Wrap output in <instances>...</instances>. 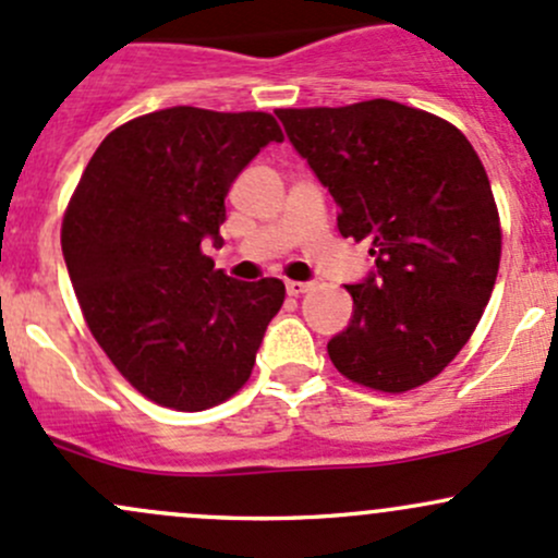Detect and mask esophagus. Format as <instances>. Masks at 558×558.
<instances>
[{
    "instance_id": "34e87169",
    "label": "esophagus",
    "mask_w": 558,
    "mask_h": 558,
    "mask_svg": "<svg viewBox=\"0 0 558 558\" xmlns=\"http://www.w3.org/2000/svg\"><path fill=\"white\" fill-rule=\"evenodd\" d=\"M310 289H313V283H302V280H289V283H286L289 296H302V294H307Z\"/></svg>"
}]
</instances>
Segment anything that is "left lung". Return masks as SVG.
Wrapping results in <instances>:
<instances>
[{"label":"left lung","mask_w":558,"mask_h":558,"mask_svg":"<svg viewBox=\"0 0 558 558\" xmlns=\"http://www.w3.org/2000/svg\"><path fill=\"white\" fill-rule=\"evenodd\" d=\"M275 114L339 205L342 238L372 240L377 264L344 286L353 318L328 357L379 392L430 383L476 331L500 267V214L476 149L451 122L387 98Z\"/></svg>","instance_id":"8db88e82"}]
</instances>
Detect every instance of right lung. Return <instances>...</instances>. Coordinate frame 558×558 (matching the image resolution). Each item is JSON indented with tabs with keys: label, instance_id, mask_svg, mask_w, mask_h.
<instances>
[{
	"label": "right lung",
	"instance_id": "obj_1",
	"mask_svg": "<svg viewBox=\"0 0 558 558\" xmlns=\"http://www.w3.org/2000/svg\"><path fill=\"white\" fill-rule=\"evenodd\" d=\"M269 141L267 111L173 107L114 128L87 162L61 225L85 324L141 396L203 412L248 383L278 278H227L203 254L221 243L225 197Z\"/></svg>",
	"mask_w": 558,
	"mask_h": 558
}]
</instances>
